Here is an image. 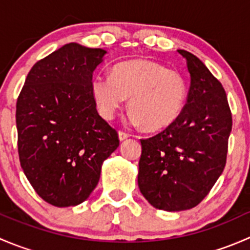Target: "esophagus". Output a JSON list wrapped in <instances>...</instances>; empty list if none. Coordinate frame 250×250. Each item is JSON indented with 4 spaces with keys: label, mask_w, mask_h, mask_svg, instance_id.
Returning a JSON list of instances; mask_svg holds the SVG:
<instances>
[{
    "label": "esophagus",
    "mask_w": 250,
    "mask_h": 250,
    "mask_svg": "<svg viewBox=\"0 0 250 250\" xmlns=\"http://www.w3.org/2000/svg\"><path fill=\"white\" fill-rule=\"evenodd\" d=\"M118 137H120V140H125V139H128L130 135L128 134V133L123 132V130H120V132H118Z\"/></svg>",
    "instance_id": "1"
}]
</instances>
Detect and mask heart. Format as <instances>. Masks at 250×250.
I'll use <instances>...</instances> for the list:
<instances>
[{"label":"heart","mask_w":250,"mask_h":250,"mask_svg":"<svg viewBox=\"0 0 250 250\" xmlns=\"http://www.w3.org/2000/svg\"><path fill=\"white\" fill-rule=\"evenodd\" d=\"M92 94L100 115L112 120L125 98L130 120L145 129L157 130L178 118L188 97L185 78L158 62L135 59L115 65L111 76L98 75Z\"/></svg>","instance_id":"b5f03b06"}]
</instances>
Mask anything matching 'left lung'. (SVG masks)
Returning a JSON list of instances; mask_svg holds the SVG:
<instances>
[{
    "label": "left lung",
    "instance_id": "8db88e82",
    "mask_svg": "<svg viewBox=\"0 0 250 250\" xmlns=\"http://www.w3.org/2000/svg\"><path fill=\"white\" fill-rule=\"evenodd\" d=\"M186 59L191 83L180 115L166 129L141 139L138 185L151 206L167 211L200 204L223 173L232 115L225 89L191 53Z\"/></svg>",
    "mask_w": 250,
    "mask_h": 250
}]
</instances>
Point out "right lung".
Returning <instances> with one entry per match:
<instances>
[{
  "instance_id": "add662e5",
  "label": "right lung",
  "mask_w": 250,
  "mask_h": 250,
  "mask_svg": "<svg viewBox=\"0 0 250 250\" xmlns=\"http://www.w3.org/2000/svg\"><path fill=\"white\" fill-rule=\"evenodd\" d=\"M106 50L67 43L39 60L17 100L20 166L37 195L55 207L77 206L118 147L117 130L98 113L92 77Z\"/></svg>"
}]
</instances>
